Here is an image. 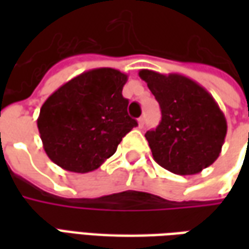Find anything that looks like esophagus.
I'll list each match as a JSON object with an SVG mask.
<instances>
[{
  "label": "esophagus",
  "instance_id": "obj_1",
  "mask_svg": "<svg viewBox=\"0 0 249 249\" xmlns=\"http://www.w3.org/2000/svg\"><path fill=\"white\" fill-rule=\"evenodd\" d=\"M137 123H139V128H142L144 126V124H145V117L142 116V117H140V119L137 120Z\"/></svg>",
  "mask_w": 249,
  "mask_h": 249
}]
</instances>
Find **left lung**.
Returning a JSON list of instances; mask_svg holds the SVG:
<instances>
[{
    "label": "left lung",
    "instance_id": "8db88e82",
    "mask_svg": "<svg viewBox=\"0 0 249 249\" xmlns=\"http://www.w3.org/2000/svg\"><path fill=\"white\" fill-rule=\"evenodd\" d=\"M161 109V121L148 130L155 161L176 175H196L216 161L227 135V120L201 85L181 74L141 69Z\"/></svg>",
    "mask_w": 249,
    "mask_h": 249
}]
</instances>
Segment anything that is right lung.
<instances>
[{"mask_svg": "<svg viewBox=\"0 0 249 249\" xmlns=\"http://www.w3.org/2000/svg\"><path fill=\"white\" fill-rule=\"evenodd\" d=\"M128 76L112 68L84 71L42 104L37 126L46 155L65 171L92 172L113 156L137 121L123 97Z\"/></svg>", "mask_w": 249, "mask_h": 249, "instance_id": "obj_1", "label": "right lung"}]
</instances>
